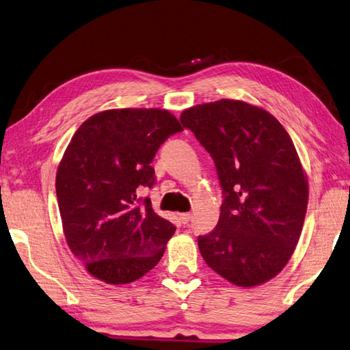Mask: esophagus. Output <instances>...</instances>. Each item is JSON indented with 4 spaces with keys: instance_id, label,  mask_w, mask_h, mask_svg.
<instances>
[{
    "instance_id": "1",
    "label": "esophagus",
    "mask_w": 350,
    "mask_h": 350,
    "mask_svg": "<svg viewBox=\"0 0 350 350\" xmlns=\"http://www.w3.org/2000/svg\"><path fill=\"white\" fill-rule=\"evenodd\" d=\"M179 217L182 220V224H188L189 219H191V213H180Z\"/></svg>"
}]
</instances>
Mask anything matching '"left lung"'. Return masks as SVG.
I'll use <instances>...</instances> for the list:
<instances>
[{
  "instance_id": "obj_1",
  "label": "left lung",
  "mask_w": 350,
  "mask_h": 350,
  "mask_svg": "<svg viewBox=\"0 0 350 350\" xmlns=\"http://www.w3.org/2000/svg\"><path fill=\"white\" fill-rule=\"evenodd\" d=\"M180 122L214 159L224 189L217 226L197 239L203 260L241 288L269 282L294 254L308 208L291 136L269 111L236 99L194 105Z\"/></svg>"
}]
</instances>
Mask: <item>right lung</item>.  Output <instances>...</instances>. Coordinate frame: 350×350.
I'll return each mask as SVG.
<instances>
[{
  "instance_id": "obj_1",
  "label": "right lung",
  "mask_w": 350,
  "mask_h": 350,
  "mask_svg": "<svg viewBox=\"0 0 350 350\" xmlns=\"http://www.w3.org/2000/svg\"><path fill=\"white\" fill-rule=\"evenodd\" d=\"M182 130L168 110L113 109L73 135L56 171V197L70 251L98 280L131 283L162 258L176 228L137 191L153 187L156 151Z\"/></svg>"
}]
</instances>
